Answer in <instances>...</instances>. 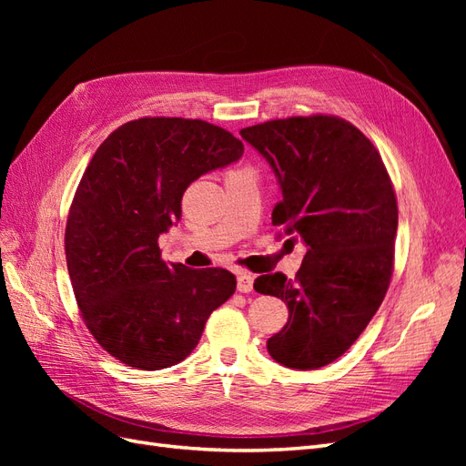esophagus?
<instances>
[{"mask_svg":"<svg viewBox=\"0 0 466 466\" xmlns=\"http://www.w3.org/2000/svg\"><path fill=\"white\" fill-rule=\"evenodd\" d=\"M252 284H255V278L247 272H238L237 276V289L241 293H250L252 291Z\"/></svg>","mask_w":466,"mask_h":466,"instance_id":"esophagus-1","label":"esophagus"}]
</instances>
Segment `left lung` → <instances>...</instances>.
<instances>
[{
	"mask_svg": "<svg viewBox=\"0 0 466 466\" xmlns=\"http://www.w3.org/2000/svg\"><path fill=\"white\" fill-rule=\"evenodd\" d=\"M241 137L278 178L272 223L307 247L293 279H255L258 293L289 309L268 354L291 370H319L358 340L385 299L399 228L390 178L370 139L336 116L270 120Z\"/></svg>",
	"mask_w": 466,
	"mask_h": 466,
	"instance_id": "8db88e82",
	"label": "left lung"
}]
</instances>
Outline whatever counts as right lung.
Listing matches in <instances>:
<instances>
[{"mask_svg":"<svg viewBox=\"0 0 466 466\" xmlns=\"http://www.w3.org/2000/svg\"><path fill=\"white\" fill-rule=\"evenodd\" d=\"M243 151L204 120L139 118L112 132L83 173L66 225L67 272L95 340L130 368L157 371L190 356L235 293L231 272L167 264L157 241L192 182Z\"/></svg>","mask_w":466,"mask_h":466,"instance_id":"add662e5","label":"right lung"}]
</instances>
